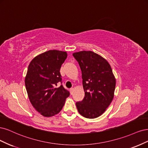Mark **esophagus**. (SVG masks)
I'll use <instances>...</instances> for the list:
<instances>
[{"instance_id": "34e87169", "label": "esophagus", "mask_w": 148, "mask_h": 148, "mask_svg": "<svg viewBox=\"0 0 148 148\" xmlns=\"http://www.w3.org/2000/svg\"><path fill=\"white\" fill-rule=\"evenodd\" d=\"M73 91H74V88H70L71 94H73Z\"/></svg>"}]
</instances>
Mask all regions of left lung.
Here are the masks:
<instances>
[{
  "instance_id": "obj_1",
  "label": "left lung",
  "mask_w": 148,
  "mask_h": 148,
  "mask_svg": "<svg viewBox=\"0 0 148 148\" xmlns=\"http://www.w3.org/2000/svg\"><path fill=\"white\" fill-rule=\"evenodd\" d=\"M82 71L85 97L76 102V107L82 116L88 119L101 115L114 98L116 79L110 64L102 56L91 51L73 54Z\"/></svg>"
}]
</instances>
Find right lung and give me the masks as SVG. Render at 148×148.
Here are the masks:
<instances>
[{"label": "right lung", "instance_id": "1", "mask_svg": "<svg viewBox=\"0 0 148 148\" xmlns=\"http://www.w3.org/2000/svg\"><path fill=\"white\" fill-rule=\"evenodd\" d=\"M67 58L66 51L49 50L36 56L28 66L25 86L30 101L45 117L58 114L69 92L62 84L60 68Z\"/></svg>", "mask_w": 148, "mask_h": 148}]
</instances>
